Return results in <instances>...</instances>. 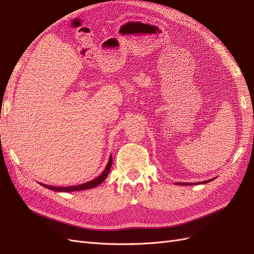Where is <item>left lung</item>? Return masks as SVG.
I'll return each instance as SVG.
<instances>
[{"mask_svg": "<svg viewBox=\"0 0 254 254\" xmlns=\"http://www.w3.org/2000/svg\"><path fill=\"white\" fill-rule=\"evenodd\" d=\"M213 179H211V180H206V181H203V182H198V183H191V184H202V183H207V182H210V181H212ZM176 184H180V186H190V184H187V183H180V182H177Z\"/></svg>", "mask_w": 254, "mask_h": 254, "instance_id": "1", "label": "left lung"}]
</instances>
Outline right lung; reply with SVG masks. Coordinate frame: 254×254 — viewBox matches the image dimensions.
Segmentation results:
<instances>
[{
    "label": "right lung",
    "instance_id": "1",
    "mask_svg": "<svg viewBox=\"0 0 254 254\" xmlns=\"http://www.w3.org/2000/svg\"><path fill=\"white\" fill-rule=\"evenodd\" d=\"M112 165V156H110L109 161H108V164H107L106 168L104 170V172L99 175L97 178L91 180L89 182L86 183H82L79 184V186H74V187H65V188H56V187H52V186H47V184H41L44 188L53 190L55 191H75V190H89V189H93L95 187H97L98 184H101L102 182L105 181V179L107 178V176L109 175L110 172V168Z\"/></svg>",
    "mask_w": 254,
    "mask_h": 254
}]
</instances>
